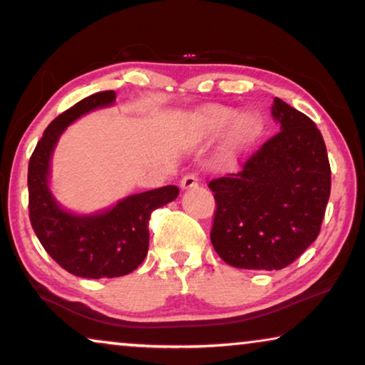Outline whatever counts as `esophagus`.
I'll return each mask as SVG.
<instances>
[{"instance_id":"obj_1","label":"esophagus","mask_w":365,"mask_h":365,"mask_svg":"<svg viewBox=\"0 0 365 365\" xmlns=\"http://www.w3.org/2000/svg\"><path fill=\"white\" fill-rule=\"evenodd\" d=\"M197 178L194 176V174H186V176H182L181 179V187L182 189H192V187H197Z\"/></svg>"}]
</instances>
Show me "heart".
<instances>
[{
	"mask_svg": "<svg viewBox=\"0 0 365 365\" xmlns=\"http://www.w3.org/2000/svg\"><path fill=\"white\" fill-rule=\"evenodd\" d=\"M234 117H236V111L232 108L216 106V104L206 106L194 118V131L201 138L211 139L226 131L234 120L227 136V151L234 154L252 144L262 133V119L257 113L247 111L237 116L236 120Z\"/></svg>",
	"mask_w": 365,
	"mask_h": 365,
	"instance_id": "1",
	"label": "heart"
}]
</instances>
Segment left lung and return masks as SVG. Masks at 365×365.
I'll return each instance as SVG.
<instances>
[{
	"label": "left lung",
	"mask_w": 365,
	"mask_h": 365,
	"mask_svg": "<svg viewBox=\"0 0 365 365\" xmlns=\"http://www.w3.org/2000/svg\"><path fill=\"white\" fill-rule=\"evenodd\" d=\"M281 131L241 164L212 179L216 199L211 242L232 267L279 271L292 264L321 231L331 196V164L311 118L274 98Z\"/></svg>",
	"instance_id": "obj_1"
}]
</instances>
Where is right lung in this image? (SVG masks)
I'll return each mask as SVG.
<instances>
[{
  "mask_svg": "<svg viewBox=\"0 0 365 365\" xmlns=\"http://www.w3.org/2000/svg\"><path fill=\"white\" fill-rule=\"evenodd\" d=\"M114 91H101L81 99L44 129L29 158V221L44 251L64 271L78 277H119L144 261L149 247V217L154 209L174 201L178 186H164L133 194L108 211L79 216L64 211L48 187L49 161L64 129L83 114L111 106Z\"/></svg>",
  "mask_w": 365,
  "mask_h": 365,
  "instance_id": "1",
  "label": "right lung"
}]
</instances>
